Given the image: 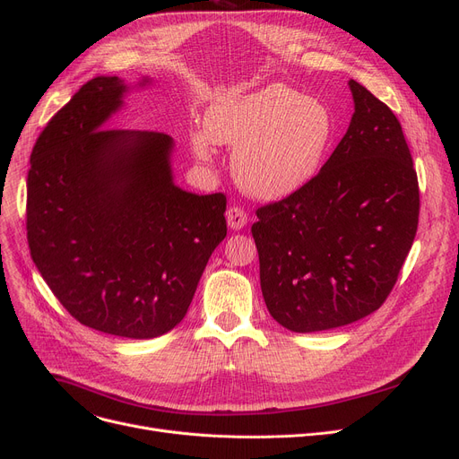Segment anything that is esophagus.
Wrapping results in <instances>:
<instances>
[{"label":"esophagus","mask_w":459,"mask_h":459,"mask_svg":"<svg viewBox=\"0 0 459 459\" xmlns=\"http://www.w3.org/2000/svg\"><path fill=\"white\" fill-rule=\"evenodd\" d=\"M227 223L232 230H242L247 225V213L244 208L232 206L227 210Z\"/></svg>","instance_id":"34e87169"}]
</instances>
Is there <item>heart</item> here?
<instances>
[{"instance_id": "b5f03b06", "label": "heart", "mask_w": 459, "mask_h": 459, "mask_svg": "<svg viewBox=\"0 0 459 459\" xmlns=\"http://www.w3.org/2000/svg\"><path fill=\"white\" fill-rule=\"evenodd\" d=\"M334 135L329 108L284 83L232 94L213 102L204 128L191 135V149L203 161L213 144L232 152L238 186L260 201L294 195L316 177Z\"/></svg>"}]
</instances>
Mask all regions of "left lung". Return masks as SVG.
I'll list each match as a JSON object with an SVG mask.
<instances>
[{"instance_id": "8db88e82", "label": "left lung", "mask_w": 459, "mask_h": 459, "mask_svg": "<svg viewBox=\"0 0 459 459\" xmlns=\"http://www.w3.org/2000/svg\"><path fill=\"white\" fill-rule=\"evenodd\" d=\"M346 135L303 189L251 227L270 315L316 333L372 315L391 294L419 225V182L396 115L355 80Z\"/></svg>"}]
</instances>
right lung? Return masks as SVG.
I'll list each match as a JSON object with an SVG mask.
<instances>
[{
    "instance_id": "add662e5",
    "label": "right lung",
    "mask_w": 459,
    "mask_h": 459,
    "mask_svg": "<svg viewBox=\"0 0 459 459\" xmlns=\"http://www.w3.org/2000/svg\"><path fill=\"white\" fill-rule=\"evenodd\" d=\"M130 89L117 76L94 78L46 125L28 175V242L80 324L141 341L186 316L227 236V199L175 184L167 134L104 130Z\"/></svg>"
}]
</instances>
